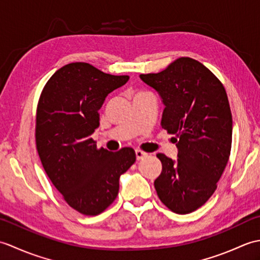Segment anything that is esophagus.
<instances>
[{
    "instance_id": "obj_1",
    "label": "esophagus",
    "mask_w": 260,
    "mask_h": 260,
    "mask_svg": "<svg viewBox=\"0 0 260 260\" xmlns=\"http://www.w3.org/2000/svg\"><path fill=\"white\" fill-rule=\"evenodd\" d=\"M135 154H136L137 161H140V159H143V158L147 156V154L145 152L141 151V150H135Z\"/></svg>"
}]
</instances>
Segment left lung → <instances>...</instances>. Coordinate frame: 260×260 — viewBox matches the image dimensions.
I'll return each instance as SVG.
<instances>
[{"instance_id": "obj_1", "label": "left lung", "mask_w": 260, "mask_h": 260, "mask_svg": "<svg viewBox=\"0 0 260 260\" xmlns=\"http://www.w3.org/2000/svg\"><path fill=\"white\" fill-rule=\"evenodd\" d=\"M140 78L161 97V126L176 136L178 147L176 159L156 155L162 172L154 186L170 210L190 213L213 194L230 156L233 116L227 92L211 71L187 57Z\"/></svg>"}]
</instances>
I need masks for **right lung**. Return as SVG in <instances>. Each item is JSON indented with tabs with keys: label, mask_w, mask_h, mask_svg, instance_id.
<instances>
[{
	"label": "right lung",
	"mask_w": 260,
	"mask_h": 260,
	"mask_svg": "<svg viewBox=\"0 0 260 260\" xmlns=\"http://www.w3.org/2000/svg\"><path fill=\"white\" fill-rule=\"evenodd\" d=\"M128 79L73 62L52 75L39 99L36 143L42 167L66 202L82 214H99L114 202L120 175L136 159L133 148L98 150L90 137L105 99Z\"/></svg>",
	"instance_id": "right-lung-1"
}]
</instances>
